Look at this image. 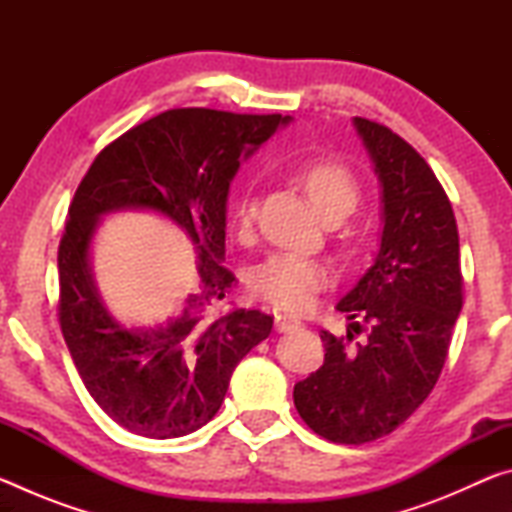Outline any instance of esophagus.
Segmentation results:
<instances>
[{
  "label": "esophagus",
  "mask_w": 512,
  "mask_h": 512,
  "mask_svg": "<svg viewBox=\"0 0 512 512\" xmlns=\"http://www.w3.org/2000/svg\"><path fill=\"white\" fill-rule=\"evenodd\" d=\"M302 323L298 318L287 316V314H277L275 316V327L277 332H291V329H298Z\"/></svg>",
  "instance_id": "34e87169"
}]
</instances>
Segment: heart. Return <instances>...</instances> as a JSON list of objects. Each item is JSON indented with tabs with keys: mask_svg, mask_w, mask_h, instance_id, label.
I'll list each match as a JSON object with an SVG mask.
<instances>
[{
	"mask_svg": "<svg viewBox=\"0 0 512 512\" xmlns=\"http://www.w3.org/2000/svg\"><path fill=\"white\" fill-rule=\"evenodd\" d=\"M296 180L305 189L318 214L345 216L354 212L361 201V185L348 164L332 158H318L300 164ZM257 219V196L244 189L235 201V223L239 230H250ZM329 282L325 264L296 253H275L259 264L250 275V289L259 298L289 311H305L311 307L316 293Z\"/></svg>",
	"mask_w": 512,
	"mask_h": 512,
	"instance_id": "b5f03b06",
	"label": "heart"
}]
</instances>
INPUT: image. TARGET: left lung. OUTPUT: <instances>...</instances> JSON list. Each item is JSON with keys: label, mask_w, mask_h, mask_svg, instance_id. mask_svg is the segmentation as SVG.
Listing matches in <instances>:
<instances>
[{"label": "left lung", "mask_w": 512, "mask_h": 512, "mask_svg": "<svg viewBox=\"0 0 512 512\" xmlns=\"http://www.w3.org/2000/svg\"><path fill=\"white\" fill-rule=\"evenodd\" d=\"M384 203L379 253L345 293L348 348L320 332L325 361L293 388L307 427L332 443L363 445L395 431L427 400L445 366L463 307L452 203L422 155L391 128L354 117Z\"/></svg>", "instance_id": "obj_1"}]
</instances>
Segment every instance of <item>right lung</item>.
Listing matches in <instances>:
<instances>
[{"label":"right lung","instance_id":"right-lung-1","mask_svg":"<svg viewBox=\"0 0 512 512\" xmlns=\"http://www.w3.org/2000/svg\"><path fill=\"white\" fill-rule=\"evenodd\" d=\"M282 115L210 108L160 112L110 142L85 173L58 246V320L88 393L121 427L180 438L221 409L237 363L262 343L273 318L259 309L216 314L235 275L225 262V203L241 164ZM151 209L176 222L199 253L202 284L155 328H126L102 307L89 246L101 215Z\"/></svg>","mask_w":512,"mask_h":512}]
</instances>
